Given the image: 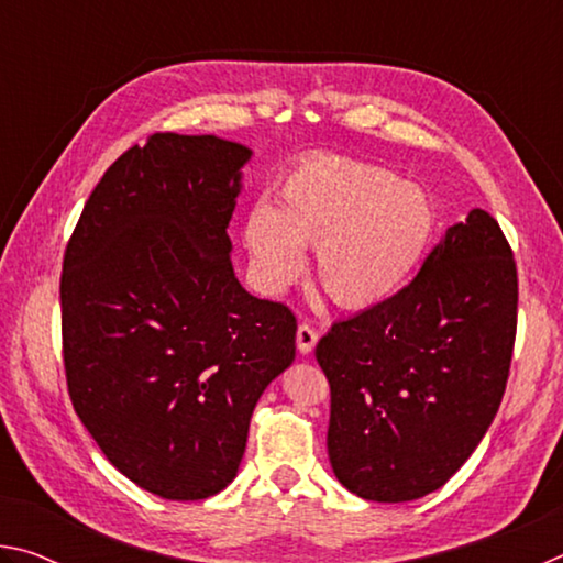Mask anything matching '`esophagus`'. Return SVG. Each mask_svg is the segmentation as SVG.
Returning a JSON list of instances; mask_svg holds the SVG:
<instances>
[{
	"mask_svg": "<svg viewBox=\"0 0 563 563\" xmlns=\"http://www.w3.org/2000/svg\"><path fill=\"white\" fill-rule=\"evenodd\" d=\"M295 342H298V350L302 352V355H308V352H312V347H316V342H318V330H312L308 322H302L298 332H295Z\"/></svg>",
	"mask_w": 563,
	"mask_h": 563,
	"instance_id": "obj_1",
	"label": "esophagus"
}]
</instances>
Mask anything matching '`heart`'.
<instances>
[{
  "instance_id": "1",
  "label": "heart",
  "mask_w": 563,
  "mask_h": 563,
  "mask_svg": "<svg viewBox=\"0 0 563 563\" xmlns=\"http://www.w3.org/2000/svg\"><path fill=\"white\" fill-rule=\"evenodd\" d=\"M278 203L245 216L243 243L258 283L280 292L305 271L316 245V275L347 310L383 305L415 278L434 243L440 213L422 186L395 170L316 156L280 178Z\"/></svg>"
}]
</instances>
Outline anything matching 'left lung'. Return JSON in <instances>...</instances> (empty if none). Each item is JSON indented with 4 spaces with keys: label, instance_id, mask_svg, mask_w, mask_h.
Segmentation results:
<instances>
[{
    "label": "left lung",
    "instance_id": "left-lung-1",
    "mask_svg": "<svg viewBox=\"0 0 563 563\" xmlns=\"http://www.w3.org/2000/svg\"><path fill=\"white\" fill-rule=\"evenodd\" d=\"M519 280L511 245L474 208L395 298L318 342L330 383L328 454L369 501L440 489L487 434L507 389Z\"/></svg>",
    "mask_w": 563,
    "mask_h": 563
}]
</instances>
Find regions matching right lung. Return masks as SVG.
I'll use <instances>...</instances> for the list:
<instances>
[{"mask_svg":"<svg viewBox=\"0 0 563 563\" xmlns=\"http://www.w3.org/2000/svg\"><path fill=\"white\" fill-rule=\"evenodd\" d=\"M247 158L218 136L151 133L101 176L64 251L71 405L107 460L164 499L235 479L253 407L295 360L292 310L233 273Z\"/></svg>","mask_w":563,"mask_h":563,"instance_id":"right-lung-1","label":"right lung"}]
</instances>
